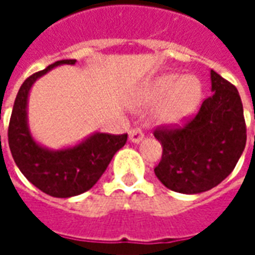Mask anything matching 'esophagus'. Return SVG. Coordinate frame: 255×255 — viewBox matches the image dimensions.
<instances>
[{
  "label": "esophagus",
  "instance_id": "esophagus-1",
  "mask_svg": "<svg viewBox=\"0 0 255 255\" xmlns=\"http://www.w3.org/2000/svg\"><path fill=\"white\" fill-rule=\"evenodd\" d=\"M144 135L142 132V129H139V128H132L131 131H129V140L132 142V143H140L142 140H143Z\"/></svg>",
  "mask_w": 255,
  "mask_h": 255
}]
</instances>
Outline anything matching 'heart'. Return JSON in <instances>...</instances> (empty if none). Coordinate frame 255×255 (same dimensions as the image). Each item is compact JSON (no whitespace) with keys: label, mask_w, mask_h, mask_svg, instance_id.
Returning a JSON list of instances; mask_svg holds the SVG:
<instances>
[{"label":"heart","mask_w":255,"mask_h":255,"mask_svg":"<svg viewBox=\"0 0 255 255\" xmlns=\"http://www.w3.org/2000/svg\"><path fill=\"white\" fill-rule=\"evenodd\" d=\"M203 98L202 82L192 75L166 72L151 82L143 94V106L160 104L154 120L162 127H179L198 111Z\"/></svg>","instance_id":"b5f03b06"}]
</instances>
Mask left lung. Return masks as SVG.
I'll return each mask as SVG.
<instances>
[{
    "label": "left lung",
    "mask_w": 255,
    "mask_h": 255,
    "mask_svg": "<svg viewBox=\"0 0 255 255\" xmlns=\"http://www.w3.org/2000/svg\"><path fill=\"white\" fill-rule=\"evenodd\" d=\"M213 95L183 128L157 129L162 157L155 176L166 188L199 194L216 187L234 171L246 146V124L235 86L210 71Z\"/></svg>",
    "instance_id": "8db88e82"
}]
</instances>
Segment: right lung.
I'll return each instance as SVG.
<instances>
[{"mask_svg": "<svg viewBox=\"0 0 255 255\" xmlns=\"http://www.w3.org/2000/svg\"><path fill=\"white\" fill-rule=\"evenodd\" d=\"M76 60H60L31 75L21 84L14 100L8 129L10 153L20 172L36 188L56 198L83 194L100 180L109 162L127 142V135L93 132L79 143L49 149L32 136L28 126V97L43 75L60 65H75Z\"/></svg>", "mask_w": 255, "mask_h": 255, "instance_id": "obj_1", "label": "right lung"}]
</instances>
